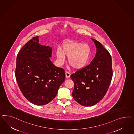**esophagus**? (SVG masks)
<instances>
[{"label":"esophagus","mask_w":134,"mask_h":134,"mask_svg":"<svg viewBox=\"0 0 134 134\" xmlns=\"http://www.w3.org/2000/svg\"><path fill=\"white\" fill-rule=\"evenodd\" d=\"M70 76H71L70 73L67 72H65V77H66V78H69L70 77Z\"/></svg>","instance_id":"esophagus-1"}]
</instances>
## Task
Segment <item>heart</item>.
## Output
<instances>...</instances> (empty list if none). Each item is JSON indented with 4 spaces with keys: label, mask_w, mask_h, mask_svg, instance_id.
Wrapping results in <instances>:
<instances>
[{
    "label": "heart",
    "mask_w": 134,
    "mask_h": 134,
    "mask_svg": "<svg viewBox=\"0 0 134 134\" xmlns=\"http://www.w3.org/2000/svg\"><path fill=\"white\" fill-rule=\"evenodd\" d=\"M91 49L89 45L76 41H71L62 46L61 50L56 51V57L60 64L68 57V62L73 69L80 70L83 68L89 62Z\"/></svg>",
    "instance_id": "obj_1"
}]
</instances>
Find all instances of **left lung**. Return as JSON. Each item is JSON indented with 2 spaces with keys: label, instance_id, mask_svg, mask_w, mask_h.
<instances>
[{
  "label": "left lung",
  "instance_id": "1",
  "mask_svg": "<svg viewBox=\"0 0 134 134\" xmlns=\"http://www.w3.org/2000/svg\"><path fill=\"white\" fill-rule=\"evenodd\" d=\"M91 39L96 48L95 57L89 65L70 77L74 82L73 98L85 107L95 105L101 100L113 77L110 54L99 42Z\"/></svg>",
  "mask_w": 134,
  "mask_h": 134
}]
</instances>
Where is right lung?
<instances>
[{
	"instance_id": "right-lung-1",
	"label": "right lung",
	"mask_w": 134,
	"mask_h": 134,
	"mask_svg": "<svg viewBox=\"0 0 134 134\" xmlns=\"http://www.w3.org/2000/svg\"><path fill=\"white\" fill-rule=\"evenodd\" d=\"M39 42V37H33L18 53L15 76L26 99L35 105H42L55 97L65 75L64 70L49 59L52 48Z\"/></svg>"
}]
</instances>
